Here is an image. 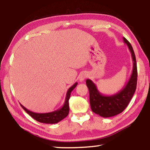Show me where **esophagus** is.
<instances>
[{
    "mask_svg": "<svg viewBox=\"0 0 150 150\" xmlns=\"http://www.w3.org/2000/svg\"><path fill=\"white\" fill-rule=\"evenodd\" d=\"M87 73L86 72H82L79 75V81H84L86 78L87 77Z\"/></svg>",
    "mask_w": 150,
    "mask_h": 150,
    "instance_id": "34e87169",
    "label": "esophagus"
}]
</instances>
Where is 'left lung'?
<instances>
[{
  "label": "left lung",
  "mask_w": 150,
  "mask_h": 150,
  "mask_svg": "<svg viewBox=\"0 0 150 150\" xmlns=\"http://www.w3.org/2000/svg\"><path fill=\"white\" fill-rule=\"evenodd\" d=\"M123 41L128 45L133 61V68L130 77L122 89L112 95H105L99 92L96 85L91 79L86 80L89 91V99L91 110L96 115L104 118L116 116L125 109L132 98L137 85V65L135 54L130 43L125 38Z\"/></svg>",
  "instance_id": "obj_1"
}]
</instances>
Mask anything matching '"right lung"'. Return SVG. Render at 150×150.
Wrapping results in <instances>:
<instances>
[{
    "mask_svg": "<svg viewBox=\"0 0 150 150\" xmlns=\"http://www.w3.org/2000/svg\"><path fill=\"white\" fill-rule=\"evenodd\" d=\"M77 85V82H76L74 85H72L71 87L68 89L67 94H66L65 103L62 106V107L54 112H51L47 113H36L28 110L26 108H25L23 105H21V104H20V106H22V108H23L30 116H32L33 118L35 119V120L45 124H56L57 122H59L61 120H62L63 118H65L66 116L68 115V114H69V100L70 98L71 93V91L74 89Z\"/></svg>",
    "mask_w": 150,
    "mask_h": 150,
    "instance_id": "obj_1",
    "label": "right lung"
}]
</instances>
